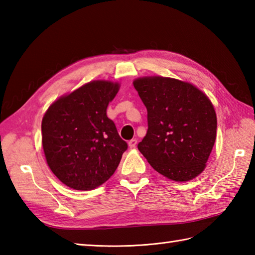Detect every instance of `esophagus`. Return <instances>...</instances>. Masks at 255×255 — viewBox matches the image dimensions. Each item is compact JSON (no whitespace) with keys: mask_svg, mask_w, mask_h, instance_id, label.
Returning a JSON list of instances; mask_svg holds the SVG:
<instances>
[{"mask_svg":"<svg viewBox=\"0 0 255 255\" xmlns=\"http://www.w3.org/2000/svg\"><path fill=\"white\" fill-rule=\"evenodd\" d=\"M128 145H129V148H131V149L136 148V145H137V140H136V139H131V140H129Z\"/></svg>","mask_w":255,"mask_h":255,"instance_id":"1","label":"esophagus"}]
</instances>
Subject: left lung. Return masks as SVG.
Returning <instances> with one entry per match:
<instances>
[{
  "label": "left lung",
  "mask_w": 255,
  "mask_h": 255,
  "mask_svg": "<svg viewBox=\"0 0 255 255\" xmlns=\"http://www.w3.org/2000/svg\"><path fill=\"white\" fill-rule=\"evenodd\" d=\"M148 112V130L138 149L160 174L177 182L196 177L213 150L217 117L202 91L175 79L133 81Z\"/></svg>",
  "instance_id": "1"
}]
</instances>
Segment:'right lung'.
Wrapping results in <instances>:
<instances>
[{
	"label": "right lung",
	"mask_w": 255,
	"mask_h": 255,
	"mask_svg": "<svg viewBox=\"0 0 255 255\" xmlns=\"http://www.w3.org/2000/svg\"><path fill=\"white\" fill-rule=\"evenodd\" d=\"M118 89L117 83L93 81L60 97L42 118L47 163L67 186L88 191L116 171L128 144L106 110Z\"/></svg>",
	"instance_id": "add662e5"
}]
</instances>
